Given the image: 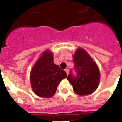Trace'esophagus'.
Here are the masks:
<instances>
[{
    "instance_id": "34e87169",
    "label": "esophagus",
    "mask_w": 122,
    "mask_h": 122,
    "mask_svg": "<svg viewBox=\"0 0 122 122\" xmlns=\"http://www.w3.org/2000/svg\"><path fill=\"white\" fill-rule=\"evenodd\" d=\"M65 71H66V73L67 75L69 74V70H68V69H65Z\"/></svg>"
}]
</instances>
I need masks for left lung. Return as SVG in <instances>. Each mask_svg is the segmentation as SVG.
I'll list each match as a JSON object with an SVG mask.
<instances>
[{
    "instance_id": "8db88e82",
    "label": "left lung",
    "mask_w": 122,
    "mask_h": 122,
    "mask_svg": "<svg viewBox=\"0 0 122 122\" xmlns=\"http://www.w3.org/2000/svg\"><path fill=\"white\" fill-rule=\"evenodd\" d=\"M73 57L76 75L74 76L71 71L67 79L73 86V91L80 96L94 92L100 80L97 65L85 50L81 48L76 49Z\"/></svg>"
}]
</instances>
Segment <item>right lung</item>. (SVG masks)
<instances>
[{"label":"right lung","mask_w":122,"mask_h":122,"mask_svg":"<svg viewBox=\"0 0 122 122\" xmlns=\"http://www.w3.org/2000/svg\"><path fill=\"white\" fill-rule=\"evenodd\" d=\"M66 76V73L54 63L52 53L46 51L31 69L30 82L35 94L42 97H51L58 83Z\"/></svg>","instance_id":"right-lung-1"}]
</instances>
